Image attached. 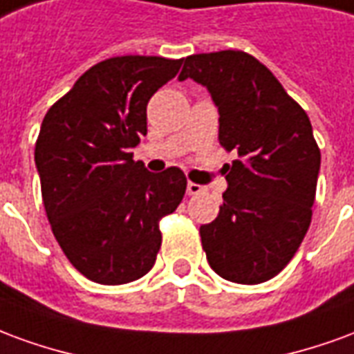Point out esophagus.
Masks as SVG:
<instances>
[{"instance_id": "obj_1", "label": "esophagus", "mask_w": 354, "mask_h": 354, "mask_svg": "<svg viewBox=\"0 0 354 354\" xmlns=\"http://www.w3.org/2000/svg\"><path fill=\"white\" fill-rule=\"evenodd\" d=\"M203 185L199 184H193V182H187V195H199V193H203Z\"/></svg>"}]
</instances>
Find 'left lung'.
Instances as JSON below:
<instances>
[{"label":"left lung","instance_id":"8db88e82","mask_svg":"<svg viewBox=\"0 0 354 354\" xmlns=\"http://www.w3.org/2000/svg\"><path fill=\"white\" fill-rule=\"evenodd\" d=\"M205 85L220 113L218 140L239 159L223 167L227 189L214 222L201 225L222 279L260 284L294 258L309 230L320 149L304 108L243 50L192 55L178 80Z\"/></svg>","mask_w":354,"mask_h":354}]
</instances>
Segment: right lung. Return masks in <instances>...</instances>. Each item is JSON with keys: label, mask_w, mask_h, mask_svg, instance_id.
Wrapping results in <instances>:
<instances>
[{"label": "right lung", "mask_w": 354, "mask_h": 354, "mask_svg": "<svg viewBox=\"0 0 354 354\" xmlns=\"http://www.w3.org/2000/svg\"><path fill=\"white\" fill-rule=\"evenodd\" d=\"M182 62L138 55L102 60L43 119L35 167L45 212L66 258L88 281L144 277L161 248V218L184 199L182 170L153 174L131 153L147 132V102Z\"/></svg>", "instance_id": "add662e5"}]
</instances>
